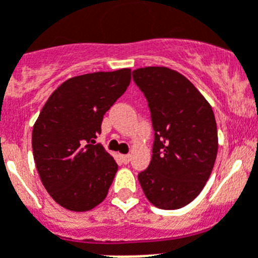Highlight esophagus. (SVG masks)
<instances>
[{"mask_svg":"<svg viewBox=\"0 0 258 258\" xmlns=\"http://www.w3.org/2000/svg\"><path fill=\"white\" fill-rule=\"evenodd\" d=\"M120 158L124 163H129V162H131L132 155L131 154H122V155H120Z\"/></svg>","mask_w":258,"mask_h":258,"instance_id":"34e87169","label":"esophagus"}]
</instances>
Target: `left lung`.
I'll return each instance as SVG.
<instances>
[{
    "mask_svg": "<svg viewBox=\"0 0 258 258\" xmlns=\"http://www.w3.org/2000/svg\"><path fill=\"white\" fill-rule=\"evenodd\" d=\"M152 113L154 144L150 165L138 174L148 201L178 210L201 194L218 154L214 110L192 83L167 67L133 71Z\"/></svg>",
    "mask_w": 258,
    "mask_h": 258,
    "instance_id": "left-lung-1",
    "label": "left lung"
}]
</instances>
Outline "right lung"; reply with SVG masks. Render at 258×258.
I'll use <instances>...</instances> for the list:
<instances>
[{
    "instance_id": "obj_1",
    "label": "right lung",
    "mask_w": 258,
    "mask_h": 258,
    "mask_svg": "<svg viewBox=\"0 0 258 258\" xmlns=\"http://www.w3.org/2000/svg\"><path fill=\"white\" fill-rule=\"evenodd\" d=\"M129 83V68L75 76L40 110L31 137L34 161L44 188L61 207L84 212L105 199L118 166L95 140L104 114Z\"/></svg>"
}]
</instances>
